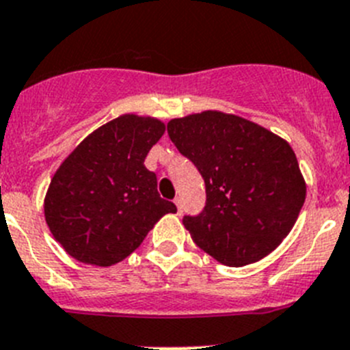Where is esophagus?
I'll return each mask as SVG.
<instances>
[{
    "label": "esophagus",
    "instance_id": "1",
    "mask_svg": "<svg viewBox=\"0 0 350 350\" xmlns=\"http://www.w3.org/2000/svg\"><path fill=\"white\" fill-rule=\"evenodd\" d=\"M174 204H176V208H178V215H181V213H183V202H181V199H179V197H176L174 199Z\"/></svg>",
    "mask_w": 350,
    "mask_h": 350
}]
</instances>
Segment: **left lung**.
I'll return each mask as SVG.
<instances>
[{"label":"left lung","instance_id":"left-lung-1","mask_svg":"<svg viewBox=\"0 0 350 350\" xmlns=\"http://www.w3.org/2000/svg\"><path fill=\"white\" fill-rule=\"evenodd\" d=\"M167 133L204 179V208L183 217L197 247L232 267L271 254L305 202L293 148L259 124L217 111L171 120Z\"/></svg>","mask_w":350,"mask_h":350}]
</instances>
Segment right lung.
<instances>
[{
    "label": "right lung",
    "mask_w": 350,
    "mask_h": 350,
    "mask_svg": "<svg viewBox=\"0 0 350 350\" xmlns=\"http://www.w3.org/2000/svg\"><path fill=\"white\" fill-rule=\"evenodd\" d=\"M165 124L124 114L90 133L54 174L45 221L74 259L111 266L129 257L174 202L160 197L144 158Z\"/></svg>",
    "instance_id": "1"
}]
</instances>
